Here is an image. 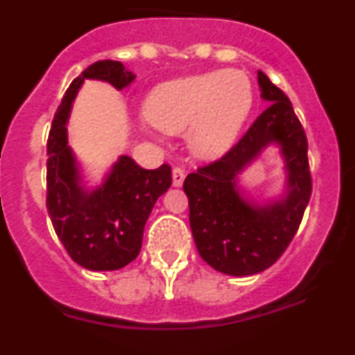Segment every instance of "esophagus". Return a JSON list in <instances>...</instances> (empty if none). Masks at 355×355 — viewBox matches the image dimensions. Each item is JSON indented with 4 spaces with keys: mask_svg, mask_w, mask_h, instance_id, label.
<instances>
[{
    "mask_svg": "<svg viewBox=\"0 0 355 355\" xmlns=\"http://www.w3.org/2000/svg\"><path fill=\"white\" fill-rule=\"evenodd\" d=\"M184 181V168L174 167L172 168V184L174 187H181Z\"/></svg>",
    "mask_w": 355,
    "mask_h": 355,
    "instance_id": "1",
    "label": "esophagus"
}]
</instances>
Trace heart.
Segmentation results:
<instances>
[{
	"label": "heart",
	"mask_w": 355,
	"mask_h": 355,
	"mask_svg": "<svg viewBox=\"0 0 355 355\" xmlns=\"http://www.w3.org/2000/svg\"><path fill=\"white\" fill-rule=\"evenodd\" d=\"M254 101L249 74L240 69L209 71L158 85L144 114L165 133H181L200 158H216L233 146Z\"/></svg>",
	"instance_id": "obj_1"
}]
</instances>
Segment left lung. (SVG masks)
Listing matches in <instances>:
<instances>
[{"instance_id": "8db88e82", "label": "left lung", "mask_w": 355, "mask_h": 355, "mask_svg": "<svg viewBox=\"0 0 355 355\" xmlns=\"http://www.w3.org/2000/svg\"><path fill=\"white\" fill-rule=\"evenodd\" d=\"M268 108L222 158L187 175L183 190L190 206V227L200 258L227 275H252L274 265L293 240L311 197L306 131L283 90L258 71ZM270 143L285 156L287 196L258 207L239 196L236 175Z\"/></svg>"}]
</instances>
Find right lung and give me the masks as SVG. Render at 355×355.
<instances>
[{"instance_id":"add662e5","label":"right lung","mask_w":355,"mask_h":355,"mask_svg":"<svg viewBox=\"0 0 355 355\" xmlns=\"http://www.w3.org/2000/svg\"><path fill=\"white\" fill-rule=\"evenodd\" d=\"M85 78L108 81L122 90L135 74L121 62L99 60L69 85L48 137L46 206L72 261L96 272L119 270L139 256L146 222L158 197L171 187L172 168L163 163L146 171L130 156H121L101 187L92 192L81 187L65 124Z\"/></svg>"}]
</instances>
